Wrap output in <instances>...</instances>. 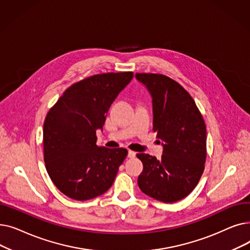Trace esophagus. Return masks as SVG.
Masks as SVG:
<instances>
[{"mask_svg": "<svg viewBox=\"0 0 250 250\" xmlns=\"http://www.w3.org/2000/svg\"><path fill=\"white\" fill-rule=\"evenodd\" d=\"M129 158H134V157H136V152L132 151V150H128V155H127Z\"/></svg>", "mask_w": 250, "mask_h": 250, "instance_id": "esophagus-1", "label": "esophagus"}]
</instances>
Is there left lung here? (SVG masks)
Wrapping results in <instances>:
<instances>
[{"instance_id":"obj_1","label":"left lung","mask_w":250,"mask_h":250,"mask_svg":"<svg viewBox=\"0 0 250 250\" xmlns=\"http://www.w3.org/2000/svg\"><path fill=\"white\" fill-rule=\"evenodd\" d=\"M153 98V130L163 144L161 160L139 153L138 185L151 198L174 203L188 196L203 175L207 158L206 124L188 92L162 74L137 73Z\"/></svg>"}]
</instances>
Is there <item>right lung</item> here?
Listing matches in <instances>:
<instances>
[{
    "label": "right lung",
    "mask_w": 250,
    "mask_h": 250,
    "mask_svg": "<svg viewBox=\"0 0 250 250\" xmlns=\"http://www.w3.org/2000/svg\"><path fill=\"white\" fill-rule=\"evenodd\" d=\"M133 72L87 77L67 88L46 114L43 159L54 185L64 195L87 201L107 191L127 155L125 148L96 145V130Z\"/></svg>",
    "instance_id": "add662e5"
}]
</instances>
